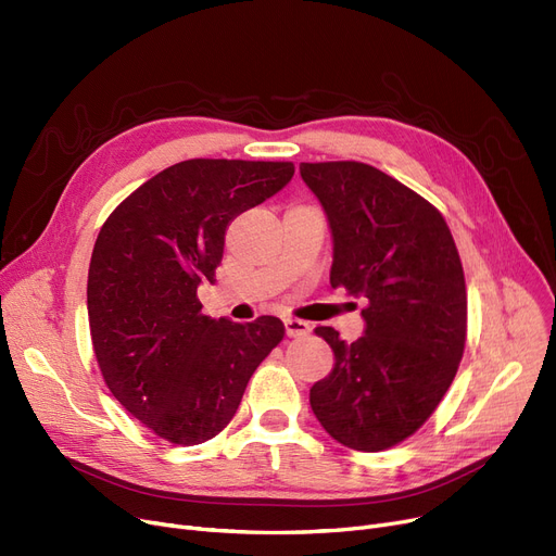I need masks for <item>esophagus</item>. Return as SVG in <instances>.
<instances>
[{
    "mask_svg": "<svg viewBox=\"0 0 556 556\" xmlns=\"http://www.w3.org/2000/svg\"><path fill=\"white\" fill-rule=\"evenodd\" d=\"M283 327H286V336L288 338H302V336L311 333V325L304 323V319H298V317L283 319Z\"/></svg>",
    "mask_w": 556,
    "mask_h": 556,
    "instance_id": "1",
    "label": "esophagus"
}]
</instances>
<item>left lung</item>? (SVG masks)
Returning a JSON list of instances; mask_svg holds the SVG:
<instances>
[{
    "label": "left lung",
    "mask_w": 556,
    "mask_h": 556,
    "mask_svg": "<svg viewBox=\"0 0 556 556\" xmlns=\"http://www.w3.org/2000/svg\"><path fill=\"white\" fill-rule=\"evenodd\" d=\"M327 214L331 286L365 298V333L333 349V369L311 388L317 421L342 446L376 453L434 413L466 342V286L444 216L388 173L363 162L300 164Z\"/></svg>",
    "instance_id": "left-lung-1"
}]
</instances>
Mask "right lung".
I'll use <instances>...</instances> for the list:
<instances>
[{
  "label": "right lung",
  "instance_id": "add662e5",
  "mask_svg": "<svg viewBox=\"0 0 556 556\" xmlns=\"http://www.w3.org/2000/svg\"><path fill=\"white\" fill-rule=\"evenodd\" d=\"M293 162L187 160L132 191L103 223L87 315L105 386L162 440L195 446L237 415L250 376L283 338L279 317L202 315L225 231L293 178Z\"/></svg>",
  "mask_w": 556,
  "mask_h": 556
}]
</instances>
